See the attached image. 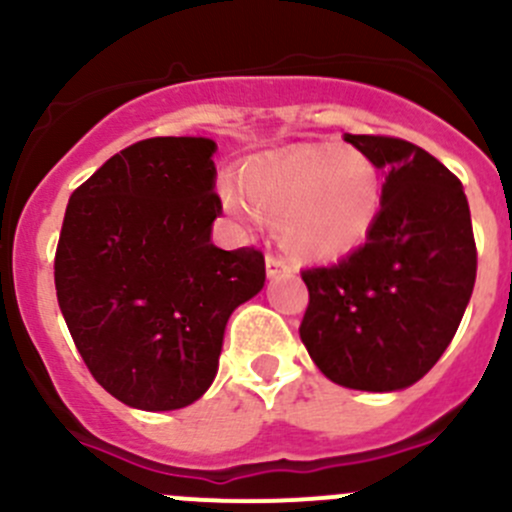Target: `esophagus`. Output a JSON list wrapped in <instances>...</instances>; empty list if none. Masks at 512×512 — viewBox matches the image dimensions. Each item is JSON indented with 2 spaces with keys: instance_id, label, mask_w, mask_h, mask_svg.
Wrapping results in <instances>:
<instances>
[{
  "instance_id": "34e87169",
  "label": "esophagus",
  "mask_w": 512,
  "mask_h": 512,
  "mask_svg": "<svg viewBox=\"0 0 512 512\" xmlns=\"http://www.w3.org/2000/svg\"><path fill=\"white\" fill-rule=\"evenodd\" d=\"M265 265H267V277H289L294 272V267L289 265L285 257H277V255H267Z\"/></svg>"
}]
</instances>
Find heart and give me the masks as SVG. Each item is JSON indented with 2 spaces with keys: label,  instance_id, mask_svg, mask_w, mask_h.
Listing matches in <instances>:
<instances>
[{
  "label": "heart",
  "instance_id": "1",
  "mask_svg": "<svg viewBox=\"0 0 512 512\" xmlns=\"http://www.w3.org/2000/svg\"><path fill=\"white\" fill-rule=\"evenodd\" d=\"M240 190L247 204L225 185V210L277 225L282 247L304 260H334L356 250L376 225L384 198L376 160L347 143H302L250 158L240 168Z\"/></svg>",
  "mask_w": 512,
  "mask_h": 512
}]
</instances>
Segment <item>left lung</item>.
Here are the masks:
<instances>
[{
    "instance_id": "8db88e82",
    "label": "left lung",
    "mask_w": 512,
    "mask_h": 512,
    "mask_svg": "<svg viewBox=\"0 0 512 512\" xmlns=\"http://www.w3.org/2000/svg\"><path fill=\"white\" fill-rule=\"evenodd\" d=\"M386 170L376 225L337 265L302 272L299 337L334 384L396 391L451 344L476 285L478 252L463 185L441 160L391 136H352Z\"/></svg>"
}]
</instances>
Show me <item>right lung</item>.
I'll list each match as a JSON object with an SVG mask.
<instances>
[{"label":"right lung","mask_w":512,"mask_h":512,"mask_svg":"<svg viewBox=\"0 0 512 512\" xmlns=\"http://www.w3.org/2000/svg\"><path fill=\"white\" fill-rule=\"evenodd\" d=\"M210 138H146L71 193L56 299L91 376L126 406L173 411L208 391L225 324L265 285L255 247L210 242L223 213Z\"/></svg>","instance_id":"1"}]
</instances>
